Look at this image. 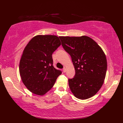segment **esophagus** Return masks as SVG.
<instances>
[{"label": "esophagus", "mask_w": 123, "mask_h": 123, "mask_svg": "<svg viewBox=\"0 0 123 123\" xmlns=\"http://www.w3.org/2000/svg\"><path fill=\"white\" fill-rule=\"evenodd\" d=\"M63 72H66V69L65 68H64L63 69Z\"/></svg>", "instance_id": "obj_1"}]
</instances>
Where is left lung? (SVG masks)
Listing matches in <instances>:
<instances>
[{"label": "left lung", "instance_id": "8db88e82", "mask_svg": "<svg viewBox=\"0 0 123 123\" xmlns=\"http://www.w3.org/2000/svg\"><path fill=\"white\" fill-rule=\"evenodd\" d=\"M62 46L68 53L74 67L75 74L69 79V85L75 97L86 99L92 97L103 85L107 63L103 49L92 38L60 36Z\"/></svg>", "mask_w": 123, "mask_h": 123}]
</instances>
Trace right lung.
<instances>
[{"label": "right lung", "instance_id": "add662e5", "mask_svg": "<svg viewBox=\"0 0 123 123\" xmlns=\"http://www.w3.org/2000/svg\"><path fill=\"white\" fill-rule=\"evenodd\" d=\"M61 45L55 35H37L25 48L19 62L22 81L31 92L43 95L53 87L61 70L53 66L52 53Z\"/></svg>", "mask_w": 123, "mask_h": 123}]
</instances>
